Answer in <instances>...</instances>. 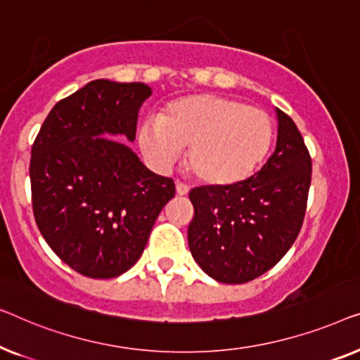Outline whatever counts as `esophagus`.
Returning <instances> with one entry per match:
<instances>
[{
  "mask_svg": "<svg viewBox=\"0 0 360 360\" xmlns=\"http://www.w3.org/2000/svg\"><path fill=\"white\" fill-rule=\"evenodd\" d=\"M176 194L187 195L189 194V186H186L184 182H181V181H176Z\"/></svg>",
  "mask_w": 360,
  "mask_h": 360,
  "instance_id": "1",
  "label": "esophagus"
}]
</instances>
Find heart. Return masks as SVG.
<instances>
[{"mask_svg":"<svg viewBox=\"0 0 360 360\" xmlns=\"http://www.w3.org/2000/svg\"><path fill=\"white\" fill-rule=\"evenodd\" d=\"M272 120L264 110L219 94H194L171 103L160 120L141 124L139 143L158 168H169L187 148V166L209 186L246 179L266 158Z\"/></svg>","mask_w":360,"mask_h":360,"instance_id":"b5f03b06","label":"heart"}]
</instances>
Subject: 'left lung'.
I'll return each instance as SVG.
<instances>
[{"label": "left lung", "mask_w": 360, "mask_h": 360, "mask_svg": "<svg viewBox=\"0 0 360 360\" xmlns=\"http://www.w3.org/2000/svg\"><path fill=\"white\" fill-rule=\"evenodd\" d=\"M274 153L255 176L233 186L189 192L194 219L191 255L221 283H245L274 267L300 233L311 182V158L297 125L276 109Z\"/></svg>", "instance_id": "8db88e82"}]
</instances>
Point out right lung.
<instances>
[{
  "mask_svg": "<svg viewBox=\"0 0 360 360\" xmlns=\"http://www.w3.org/2000/svg\"><path fill=\"white\" fill-rule=\"evenodd\" d=\"M143 83L94 79L58 101L32 145V209L55 255L91 279H112L143 252L155 220L174 197L171 178L155 174L131 148Z\"/></svg>",
  "mask_w": 360,
  "mask_h": 360,
  "instance_id": "add662e5",
  "label": "right lung"
}]
</instances>
